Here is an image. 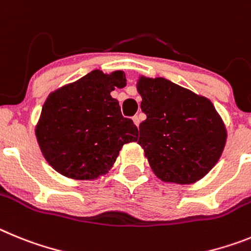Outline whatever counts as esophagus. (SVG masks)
<instances>
[{
	"label": "esophagus",
	"mask_w": 251,
	"mask_h": 251,
	"mask_svg": "<svg viewBox=\"0 0 251 251\" xmlns=\"http://www.w3.org/2000/svg\"><path fill=\"white\" fill-rule=\"evenodd\" d=\"M132 120H134L135 125H136V126L140 125V117L139 116H134V117H132Z\"/></svg>",
	"instance_id": "1"
}]
</instances>
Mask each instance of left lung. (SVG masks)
Segmentation results:
<instances>
[{"instance_id":"obj_1","label":"left lung","mask_w":251,"mask_h":251,"mask_svg":"<svg viewBox=\"0 0 251 251\" xmlns=\"http://www.w3.org/2000/svg\"><path fill=\"white\" fill-rule=\"evenodd\" d=\"M136 87L146 114L139 145L153 174L181 185L202 179L219 161L227 137L213 102L164 77L140 76Z\"/></svg>"}]
</instances>
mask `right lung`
<instances>
[{
	"instance_id": "obj_1",
	"label": "right lung",
	"mask_w": 251,
	"mask_h": 251,
	"mask_svg": "<svg viewBox=\"0 0 251 251\" xmlns=\"http://www.w3.org/2000/svg\"><path fill=\"white\" fill-rule=\"evenodd\" d=\"M126 86L124 71L94 70L47 96L36 125L38 146L57 173L96 180L109 173L120 150L137 140V127L121 115L111 91Z\"/></svg>"
}]
</instances>
